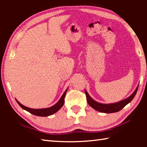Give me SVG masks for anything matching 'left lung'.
Segmentation results:
<instances>
[{
  "label": "left lung",
  "mask_w": 147,
  "mask_h": 147,
  "mask_svg": "<svg viewBox=\"0 0 147 147\" xmlns=\"http://www.w3.org/2000/svg\"><path fill=\"white\" fill-rule=\"evenodd\" d=\"M139 85L137 87L136 90L133 92V93L131 94L130 96H128V98H126L124 100H122L117 102L115 103H111V104H102L98 102L93 100L89 94H88V92L85 89V93L86 94V98L88 103L91 108H93L95 110L99 111V112L102 113H115L119 111L121 109H123L124 106L127 105L128 103H130V102L133 100L134 96H136V94L138 91Z\"/></svg>",
  "instance_id": "8db88e82"
}]
</instances>
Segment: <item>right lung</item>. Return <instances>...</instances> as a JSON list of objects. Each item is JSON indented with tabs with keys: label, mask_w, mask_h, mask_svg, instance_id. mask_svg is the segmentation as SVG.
I'll return each mask as SVG.
<instances>
[{
	"label": "right lung",
	"mask_w": 147,
	"mask_h": 147,
	"mask_svg": "<svg viewBox=\"0 0 147 147\" xmlns=\"http://www.w3.org/2000/svg\"><path fill=\"white\" fill-rule=\"evenodd\" d=\"M68 88H67L65 91L64 92L63 94H62L61 98L58 100V102L54 104V106L49 107V108H41V109H34V108H30L26 107L25 106L23 105V104H21L16 99L17 102L18 103L19 105L24 110L28 111L29 113L33 114L34 115L36 116H40V117H47L49 115H53V114L56 113L59 109H60L62 106H63L64 104V98L65 96V94L67 91Z\"/></svg>",
	"instance_id": "obj_1"
}]
</instances>
